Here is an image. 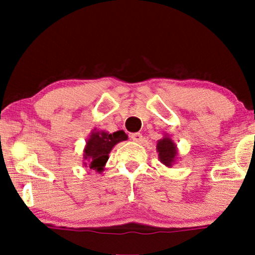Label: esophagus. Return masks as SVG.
Masks as SVG:
<instances>
[{"instance_id": "1", "label": "esophagus", "mask_w": 255, "mask_h": 255, "mask_svg": "<svg viewBox=\"0 0 255 255\" xmlns=\"http://www.w3.org/2000/svg\"><path fill=\"white\" fill-rule=\"evenodd\" d=\"M131 139L133 141H135V142H140V141H142V135H141V133H139V132H135V133H131Z\"/></svg>"}]
</instances>
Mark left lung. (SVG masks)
Masks as SVG:
<instances>
[{
	"label": "left lung",
	"instance_id": "obj_1",
	"mask_svg": "<svg viewBox=\"0 0 255 255\" xmlns=\"http://www.w3.org/2000/svg\"><path fill=\"white\" fill-rule=\"evenodd\" d=\"M156 151L159 153L160 162L167 167H172L177 158V148L175 142L168 135L160 139L156 144Z\"/></svg>",
	"mask_w": 255,
	"mask_h": 255
}]
</instances>
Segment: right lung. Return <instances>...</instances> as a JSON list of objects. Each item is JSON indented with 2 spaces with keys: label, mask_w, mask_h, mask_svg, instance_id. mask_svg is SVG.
<instances>
[{
  "label": "right lung",
  "mask_w": 255,
  "mask_h": 255,
  "mask_svg": "<svg viewBox=\"0 0 255 255\" xmlns=\"http://www.w3.org/2000/svg\"><path fill=\"white\" fill-rule=\"evenodd\" d=\"M128 135L124 131L108 133L106 131H95L90 133L86 147L83 149V165L96 172H103L104 166L109 159V153L118 142L127 140Z\"/></svg>",
  "instance_id": "1"
}]
</instances>
